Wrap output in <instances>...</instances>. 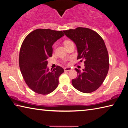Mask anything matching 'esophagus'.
<instances>
[{"label":"esophagus","instance_id":"obj_1","mask_svg":"<svg viewBox=\"0 0 128 128\" xmlns=\"http://www.w3.org/2000/svg\"><path fill=\"white\" fill-rule=\"evenodd\" d=\"M64 69V71L65 72L70 71V70H71V68H65Z\"/></svg>","mask_w":128,"mask_h":128}]
</instances>
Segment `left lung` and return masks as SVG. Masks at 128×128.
<instances>
[{
    "label": "left lung",
    "mask_w": 128,
    "mask_h": 128,
    "mask_svg": "<svg viewBox=\"0 0 128 128\" xmlns=\"http://www.w3.org/2000/svg\"><path fill=\"white\" fill-rule=\"evenodd\" d=\"M76 46L80 62L84 60L82 71L75 68L78 77L72 79L73 86L83 93H91L102 85L109 69V56L104 40L96 32L85 28L63 31Z\"/></svg>",
    "instance_id": "8db88e82"
}]
</instances>
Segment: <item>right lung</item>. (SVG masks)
Returning a JSON list of instances; mask_svg holds the SVG:
<instances>
[{"label": "right lung", "mask_w": 128, "mask_h": 128, "mask_svg": "<svg viewBox=\"0 0 128 128\" xmlns=\"http://www.w3.org/2000/svg\"><path fill=\"white\" fill-rule=\"evenodd\" d=\"M64 36L62 31L37 29L30 33L22 43L20 69L25 82L36 93L49 94L58 85L59 77L64 69L57 66L50 71L47 59L52 56L54 42Z\"/></svg>", "instance_id": "right-lung-1"}]
</instances>
